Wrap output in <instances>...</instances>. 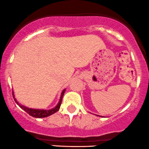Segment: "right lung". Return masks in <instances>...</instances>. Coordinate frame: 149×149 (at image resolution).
<instances>
[{"mask_svg": "<svg viewBox=\"0 0 149 149\" xmlns=\"http://www.w3.org/2000/svg\"><path fill=\"white\" fill-rule=\"evenodd\" d=\"M66 91V89L62 91L61 94L60 100H59L58 103L57 105L54 107V108L50 109V110H42V109H33V108H29L28 107H25V106L22 105L21 104H19L17 101L16 98L15 97V95H14V92L12 91V95H13L14 100H15V102L22 109V110H25L27 113L30 115V116H33L34 118H45V117H47V116H51V115L54 114L55 113L58 111V110L60 109L61 104L62 102V98H63V96L64 94V92Z\"/></svg>", "mask_w": 149, "mask_h": 149, "instance_id": "right-lung-1", "label": "right lung"}]
</instances>
